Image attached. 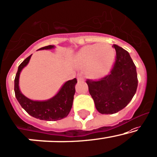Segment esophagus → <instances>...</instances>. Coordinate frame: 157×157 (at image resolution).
<instances>
[{
    "instance_id": "34e87169",
    "label": "esophagus",
    "mask_w": 157,
    "mask_h": 157,
    "mask_svg": "<svg viewBox=\"0 0 157 157\" xmlns=\"http://www.w3.org/2000/svg\"><path fill=\"white\" fill-rule=\"evenodd\" d=\"M77 81L78 82H83L84 81V78L82 77L81 74H78L77 75Z\"/></svg>"
}]
</instances>
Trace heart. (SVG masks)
Returning a JSON list of instances; mask_svg holds the SVG:
<instances>
[{"label": "heart", "mask_w": 157, "mask_h": 157, "mask_svg": "<svg viewBox=\"0 0 157 157\" xmlns=\"http://www.w3.org/2000/svg\"><path fill=\"white\" fill-rule=\"evenodd\" d=\"M114 60V50L105 43L84 46L74 57L75 66L78 68H85L87 77L94 80L102 78L107 75Z\"/></svg>", "instance_id": "obj_1"}]
</instances>
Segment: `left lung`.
<instances>
[{"label": "left lung", "mask_w": 157, "mask_h": 157, "mask_svg": "<svg viewBox=\"0 0 157 157\" xmlns=\"http://www.w3.org/2000/svg\"><path fill=\"white\" fill-rule=\"evenodd\" d=\"M113 47L116 56L110 75L98 81H86L96 109L101 114H114L123 109L138 86L136 67L130 53L117 44Z\"/></svg>", "instance_id": "8db88e82"}]
</instances>
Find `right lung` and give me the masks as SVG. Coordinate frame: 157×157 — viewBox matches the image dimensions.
<instances>
[{
    "mask_svg": "<svg viewBox=\"0 0 157 157\" xmlns=\"http://www.w3.org/2000/svg\"><path fill=\"white\" fill-rule=\"evenodd\" d=\"M54 45H48L39 50H51ZM31 56L21 63L15 78V94L17 101L21 107L34 118L44 121H57L67 117L70 113L73 104L74 95L75 94V86L77 79L65 82L57 93L50 99L44 101H34L27 98L21 92L19 87V77L21 71L30 62Z\"/></svg>",
    "mask_w": 157,
    "mask_h": 157,
    "instance_id": "add662e5",
    "label": "right lung"
}]
</instances>
